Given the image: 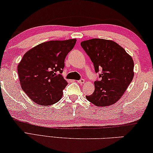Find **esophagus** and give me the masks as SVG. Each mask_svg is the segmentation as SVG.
<instances>
[{
    "instance_id": "1",
    "label": "esophagus",
    "mask_w": 153,
    "mask_h": 153,
    "mask_svg": "<svg viewBox=\"0 0 153 153\" xmlns=\"http://www.w3.org/2000/svg\"><path fill=\"white\" fill-rule=\"evenodd\" d=\"M77 82H78L79 84H84V82H85V80H84V79H79V80H77Z\"/></svg>"
}]
</instances>
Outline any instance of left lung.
<instances>
[{"label": "left lung", "instance_id": "8db88e82", "mask_svg": "<svg viewBox=\"0 0 153 153\" xmlns=\"http://www.w3.org/2000/svg\"><path fill=\"white\" fill-rule=\"evenodd\" d=\"M81 46L90 57L95 72L102 70L101 80L94 82L95 91L86 96L96 106H108L119 100L134 77V62L124 49L111 40L93 38Z\"/></svg>", "mask_w": 153, "mask_h": 153}]
</instances>
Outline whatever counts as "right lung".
<instances>
[{"mask_svg":"<svg viewBox=\"0 0 153 153\" xmlns=\"http://www.w3.org/2000/svg\"><path fill=\"white\" fill-rule=\"evenodd\" d=\"M76 39L51 40L27 51L18 65L22 90L36 104L52 105L62 98L68 82L62 74L65 60Z\"/></svg>","mask_w":153,"mask_h":153,"instance_id":"add662e5","label":"right lung"}]
</instances>
